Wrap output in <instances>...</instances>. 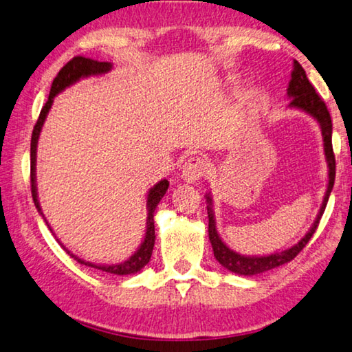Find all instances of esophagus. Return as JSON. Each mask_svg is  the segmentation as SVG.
Returning a JSON list of instances; mask_svg holds the SVG:
<instances>
[{
    "instance_id": "1",
    "label": "esophagus",
    "mask_w": 352,
    "mask_h": 352,
    "mask_svg": "<svg viewBox=\"0 0 352 352\" xmlns=\"http://www.w3.org/2000/svg\"><path fill=\"white\" fill-rule=\"evenodd\" d=\"M207 168H209V164L207 160L203 157H190L186 164L182 166V179L188 182V184H197L203 176L207 173Z\"/></svg>"
}]
</instances>
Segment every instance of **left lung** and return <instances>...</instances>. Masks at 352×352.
<instances>
[{
	"label": "left lung",
	"mask_w": 352,
	"mask_h": 352,
	"mask_svg": "<svg viewBox=\"0 0 352 352\" xmlns=\"http://www.w3.org/2000/svg\"><path fill=\"white\" fill-rule=\"evenodd\" d=\"M287 96L290 98V109H298V111L306 112L310 115L316 123L320 124L321 135H322V148H324V157L327 162V188L322 198V203L320 207L318 215H316L312 226L307 230V234L298 241L296 245L287 248L284 251L273 252L268 256H245L240 252L230 250V248L221 240L220 234L217 232V221L214 214V201H212V195H206V203H207V214H209V240L212 243V250H214V256L218 262H220L224 268L229 270L235 274L240 276H254L268 272V270L278 268L280 265L290 262L295 258L304 246L307 245V241L312 239L315 234L318 223L322 217V212L326 209L327 199L332 192L333 181H336V157H333L332 151V120L329 111L324 104V101L321 100L316 94L314 85L309 82L307 74L304 72V68L299 65V62H293V72L292 79L289 82V89H287Z\"/></svg>",
	"instance_id": "8db88e82"
}]
</instances>
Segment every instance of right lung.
I'll use <instances>...</instances> for the list:
<instances>
[{"label":"right lung","mask_w":352,"mask_h":352,"mask_svg":"<svg viewBox=\"0 0 352 352\" xmlns=\"http://www.w3.org/2000/svg\"><path fill=\"white\" fill-rule=\"evenodd\" d=\"M112 70V63L111 62H98L94 59H89V57H82V56H76L67 63V65L62 67V70L57 73V76L53 80V85H51L50 90V96L46 104L42 107V112L38 115V120L36 126H34L32 131V138H31V192H32V199L34 204H36V209L42 218L46 221V218L42 212V207H40L38 203V193H37V179H36V164H37V143H38V137L40 132H42V128L45 124V120L48 117V112L51 106H53L54 96H57L65 89L70 87V85L76 84L78 80L84 79V78H90V76H101V74H106ZM170 182L166 179L159 181L154 187L149 188L148 192V198H146V210H148V217H146V232H145V239L140 243V246L137 248V251L132 254L128 261L120 262V263H112V265H100V263H91L87 261H82L78 256H74L72 251H68L65 246L60 243V246L65 250L68 254L74 257V261H78L79 263L85 265V267H91L100 270V272L104 273H111V274H117V276H124V274H134L138 273L140 270L145 267V265L149 262L153 254V248H154V240H155V234H154V210L157 204L160 203V199L164 198V195L168 190ZM50 228V224H48ZM53 232V229H50ZM59 241V239H57Z\"/></svg>","instance_id":"1"}]
</instances>
